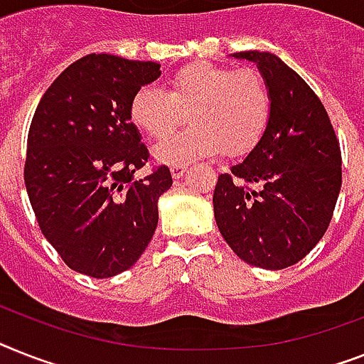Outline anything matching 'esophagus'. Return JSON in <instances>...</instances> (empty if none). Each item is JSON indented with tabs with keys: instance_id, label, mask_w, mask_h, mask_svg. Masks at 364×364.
<instances>
[{
	"instance_id": "obj_1",
	"label": "esophagus",
	"mask_w": 364,
	"mask_h": 364,
	"mask_svg": "<svg viewBox=\"0 0 364 364\" xmlns=\"http://www.w3.org/2000/svg\"><path fill=\"white\" fill-rule=\"evenodd\" d=\"M186 169H188V165H173L171 167V175H173V178H182Z\"/></svg>"
}]
</instances>
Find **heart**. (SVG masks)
<instances>
[{"instance_id": "obj_1", "label": "heart", "mask_w": 364, "mask_h": 364, "mask_svg": "<svg viewBox=\"0 0 364 364\" xmlns=\"http://www.w3.org/2000/svg\"><path fill=\"white\" fill-rule=\"evenodd\" d=\"M186 112L194 124L156 145L154 156L164 164L186 165L223 149L229 154L253 149L269 121V91L249 68L191 63L167 77L165 91L141 87L130 102L132 122L154 139L172 133Z\"/></svg>"}]
</instances>
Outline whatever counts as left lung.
<instances>
[{"mask_svg": "<svg viewBox=\"0 0 364 364\" xmlns=\"http://www.w3.org/2000/svg\"><path fill=\"white\" fill-rule=\"evenodd\" d=\"M232 57L257 63L269 121L245 160L219 175L215 223L243 262L283 269L307 257L329 227L342 184L341 145L320 98L277 55Z\"/></svg>", "mask_w": 364, "mask_h": 364, "instance_id": "8db88e82", "label": "left lung"}]
</instances>
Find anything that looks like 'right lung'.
<instances>
[{"label": "right lung", "mask_w": 364, "mask_h": 364, "mask_svg": "<svg viewBox=\"0 0 364 364\" xmlns=\"http://www.w3.org/2000/svg\"><path fill=\"white\" fill-rule=\"evenodd\" d=\"M161 74L152 61L91 53L59 74L27 135V195L38 227L68 268L95 279L132 268L158 227L169 167L135 171L149 150L130 119L137 89Z\"/></svg>", "instance_id": "right-lung-1"}]
</instances>
